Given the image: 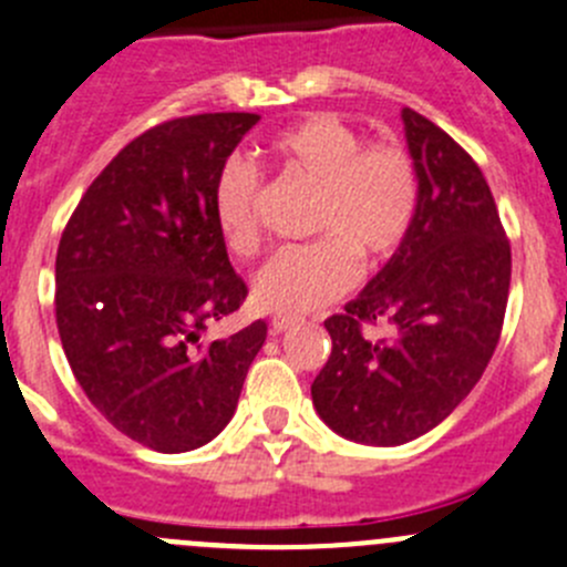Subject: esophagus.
Returning a JSON list of instances; mask_svg holds the SVG:
<instances>
[{"instance_id":"1","label":"esophagus","mask_w":567,"mask_h":567,"mask_svg":"<svg viewBox=\"0 0 567 567\" xmlns=\"http://www.w3.org/2000/svg\"><path fill=\"white\" fill-rule=\"evenodd\" d=\"M296 323H301V316H290V312H277V316L271 318L274 332H285V329L296 327Z\"/></svg>"}]
</instances>
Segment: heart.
Instances as JSON below:
<instances>
[{
	"mask_svg": "<svg viewBox=\"0 0 567 567\" xmlns=\"http://www.w3.org/2000/svg\"><path fill=\"white\" fill-rule=\"evenodd\" d=\"M262 161L277 177L316 188V244L279 251L255 277L266 310L307 312L354 285L360 260L379 266L410 238L421 205V177L410 152L390 141L362 144L338 115L312 113L268 137ZM213 218L233 255L262 249L260 179L229 163L213 188Z\"/></svg>",
	"mask_w": 567,
	"mask_h": 567,
	"instance_id": "1",
	"label": "heart"
}]
</instances>
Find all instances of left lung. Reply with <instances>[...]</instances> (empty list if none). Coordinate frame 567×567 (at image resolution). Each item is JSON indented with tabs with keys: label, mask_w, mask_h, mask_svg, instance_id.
<instances>
[{
	"label": "left lung",
	"mask_w": 567,
	"mask_h": 567,
	"mask_svg": "<svg viewBox=\"0 0 567 567\" xmlns=\"http://www.w3.org/2000/svg\"><path fill=\"white\" fill-rule=\"evenodd\" d=\"M401 118L421 177L415 224L365 290L323 321L332 354L312 382L329 430L368 446L415 441L474 390L502 338L513 274L474 157L415 110Z\"/></svg>",
	"instance_id": "left-lung-1"
}]
</instances>
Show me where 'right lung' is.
<instances>
[{"label": "right lung", "instance_id": "right-lung-1", "mask_svg": "<svg viewBox=\"0 0 567 567\" xmlns=\"http://www.w3.org/2000/svg\"><path fill=\"white\" fill-rule=\"evenodd\" d=\"M257 113L163 121L104 166L54 260L60 343L91 404L135 443L179 454L229 423L266 321L202 343L244 305L213 188Z\"/></svg>", "mask_w": 567, "mask_h": 567}]
</instances>
